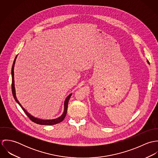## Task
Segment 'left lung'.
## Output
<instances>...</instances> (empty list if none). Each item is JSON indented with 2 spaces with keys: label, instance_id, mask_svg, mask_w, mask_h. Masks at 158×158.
Here are the masks:
<instances>
[{
  "label": "left lung",
  "instance_id": "8db88e82",
  "mask_svg": "<svg viewBox=\"0 0 158 158\" xmlns=\"http://www.w3.org/2000/svg\"><path fill=\"white\" fill-rule=\"evenodd\" d=\"M147 63H148V64H150V63H149V61H148V60H147Z\"/></svg>",
  "mask_w": 158,
  "mask_h": 158
}]
</instances>
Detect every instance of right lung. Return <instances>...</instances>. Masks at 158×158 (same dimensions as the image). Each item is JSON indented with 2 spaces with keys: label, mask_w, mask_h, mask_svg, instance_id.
<instances>
[{
  "label": "right lung",
  "mask_w": 158,
  "mask_h": 158,
  "mask_svg": "<svg viewBox=\"0 0 158 158\" xmlns=\"http://www.w3.org/2000/svg\"><path fill=\"white\" fill-rule=\"evenodd\" d=\"M17 56H16L13 64V66H12V69H11V75H12V84H11V89H12V93H13V95L14 97L15 100H16V102L19 105V106L21 107V108L23 109V111H24V113L26 114V115L29 117V118L33 121V122L37 123V124H40V125H55L57 124L58 123L61 122L65 118L66 114H67V111H68V103H69V100L70 99V97L72 95V94H70V95H69L67 98L65 100L64 102V112L63 114L58 118H55V119H52V120H42L40 118H36L33 116H32L31 114H30L29 113H28L23 108V106L21 105V103H19V102L16 96V92H15V80H14V67H15V61L16 60Z\"/></svg>",
  "instance_id": "1"
}]
</instances>
